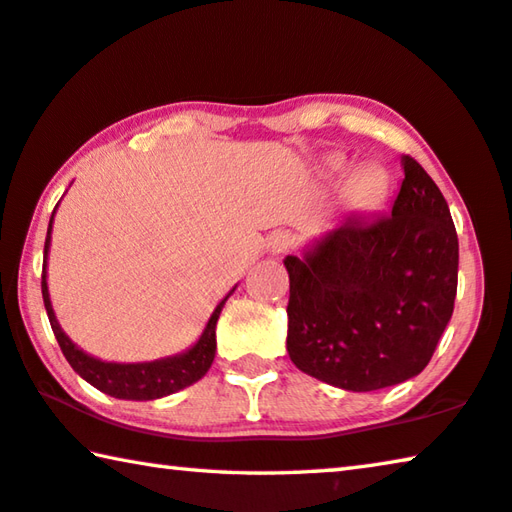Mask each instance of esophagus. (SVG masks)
<instances>
[{
    "label": "esophagus",
    "mask_w": 512,
    "mask_h": 512,
    "mask_svg": "<svg viewBox=\"0 0 512 512\" xmlns=\"http://www.w3.org/2000/svg\"><path fill=\"white\" fill-rule=\"evenodd\" d=\"M292 242H295V238H292L288 231H276L270 238V251L272 254H283V251H288L292 247Z\"/></svg>",
    "instance_id": "esophagus-1"
}]
</instances>
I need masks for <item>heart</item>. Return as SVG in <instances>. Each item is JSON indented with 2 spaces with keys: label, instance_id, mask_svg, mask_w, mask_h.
<instances>
[{
  "label": "heart",
  "instance_id": "obj_1",
  "mask_svg": "<svg viewBox=\"0 0 512 512\" xmlns=\"http://www.w3.org/2000/svg\"><path fill=\"white\" fill-rule=\"evenodd\" d=\"M333 167L338 172H345V165L342 163H335ZM383 186H385L383 174L379 170H374V167H360V170L351 174L349 179V192L354 195V199L363 201V204L379 197L383 192Z\"/></svg>",
  "mask_w": 512,
  "mask_h": 512
}]
</instances>
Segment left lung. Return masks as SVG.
I'll return each mask as SVG.
<instances>
[{"label": "left lung", "mask_w": 512, "mask_h": 512, "mask_svg": "<svg viewBox=\"0 0 512 512\" xmlns=\"http://www.w3.org/2000/svg\"><path fill=\"white\" fill-rule=\"evenodd\" d=\"M390 215H349L286 256L288 354L351 392L420 374L454 313L458 236L440 188L410 156Z\"/></svg>", "instance_id": "1"}]
</instances>
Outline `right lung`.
I'll list each match as a JSON object with an SVG mask.
<instances>
[{"mask_svg":"<svg viewBox=\"0 0 512 512\" xmlns=\"http://www.w3.org/2000/svg\"><path fill=\"white\" fill-rule=\"evenodd\" d=\"M54 213H52V220H49L47 240H45L43 299H45L49 324H52V331L56 335L58 345H61L63 356L67 358V363L72 365V370L77 372L83 381H88L90 385H95L97 390L106 392V395H111L115 399H131V401L161 399V397L172 395V392L188 388L192 383H197L201 376L211 370L215 349H217L215 326H217V320H220V313L226 304V299H229V295L236 288H233L229 295L217 304L204 333L199 335V340L190 349L167 358L149 360V363H106V360L90 356L74 345V342L67 338L54 315L52 299H49V288H47V254H49V242H52Z\"/></svg>","mask_w":512,"mask_h":512,"instance_id":"right-lung-1","label":"right lung"}]
</instances>
